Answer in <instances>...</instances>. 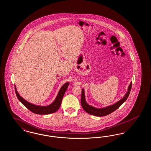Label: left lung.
<instances>
[{
	"instance_id": "obj_1",
	"label": "left lung",
	"mask_w": 151,
	"mask_h": 151,
	"mask_svg": "<svg viewBox=\"0 0 151 151\" xmlns=\"http://www.w3.org/2000/svg\"><path fill=\"white\" fill-rule=\"evenodd\" d=\"M131 86H132V82L130 83L129 86L128 87L127 92L125 94V95L124 96V97L122 98V99L117 101L116 103L113 105L102 108H95L94 106L89 105L86 100L84 90V89H82L81 97V106L86 113L89 114L97 116H103L109 115V114L114 111L118 108H119L120 106L122 105V104L127 99L131 91Z\"/></svg>"
}]
</instances>
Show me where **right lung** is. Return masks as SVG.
<instances>
[{"label": "right lung", "instance_id": "right-lung-1", "mask_svg": "<svg viewBox=\"0 0 151 151\" xmlns=\"http://www.w3.org/2000/svg\"><path fill=\"white\" fill-rule=\"evenodd\" d=\"M68 85H69V82H67L64 84L60 88L55 99L51 104L47 106L36 105L35 104L28 102L27 101L24 100L18 93V92L17 91L16 86H14V88H15V92L16 94V96L19 99V100L20 101L26 108L28 109L30 111L37 114L46 115V114H49L55 113L59 109V108H60L62 99L68 86Z\"/></svg>", "mask_w": 151, "mask_h": 151}]
</instances>
